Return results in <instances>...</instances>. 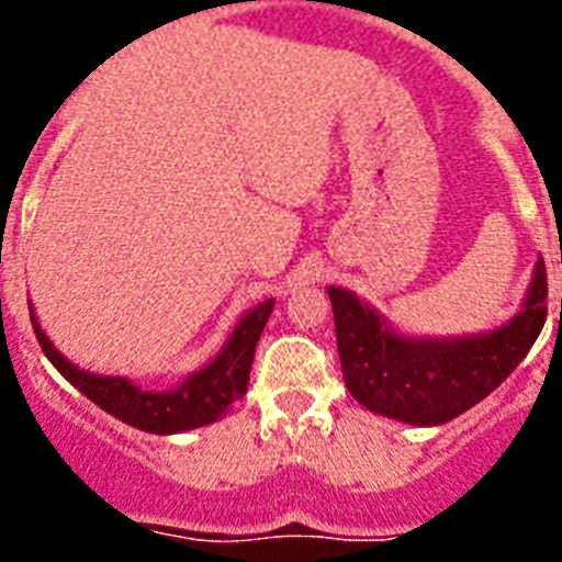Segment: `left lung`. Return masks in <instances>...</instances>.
I'll list each match as a JSON object with an SVG mask.
<instances>
[{
    "label": "left lung",
    "instance_id": "1",
    "mask_svg": "<svg viewBox=\"0 0 562 562\" xmlns=\"http://www.w3.org/2000/svg\"><path fill=\"white\" fill-rule=\"evenodd\" d=\"M326 291L333 300L347 391L373 414L408 426H443L490 396L528 356L549 312L542 256L533 265L519 312L507 324L479 335H405L352 291L335 285Z\"/></svg>",
    "mask_w": 562,
    "mask_h": 562
}]
</instances>
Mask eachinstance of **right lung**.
I'll return each mask as SVG.
<instances>
[{
	"label": "right lung",
	"instance_id": "add662e5",
	"mask_svg": "<svg viewBox=\"0 0 562 562\" xmlns=\"http://www.w3.org/2000/svg\"><path fill=\"white\" fill-rule=\"evenodd\" d=\"M29 312L31 326L37 333V341L46 352V359L87 400H92L101 411H108V414H113L127 426L139 428V431L178 435V431H189V428L210 426V423L221 419L233 408V402L245 396L256 344H259V335H262L265 324H268V317L273 312V297L259 303V306L247 308L245 315L238 317V324L233 326V333L227 335L224 347L201 370L189 373L178 387H169V391H145V387L131 382L127 375H104L81 370L66 359L55 344L48 341V335L43 333L31 303Z\"/></svg>",
	"mask_w": 562,
	"mask_h": 562
}]
</instances>
